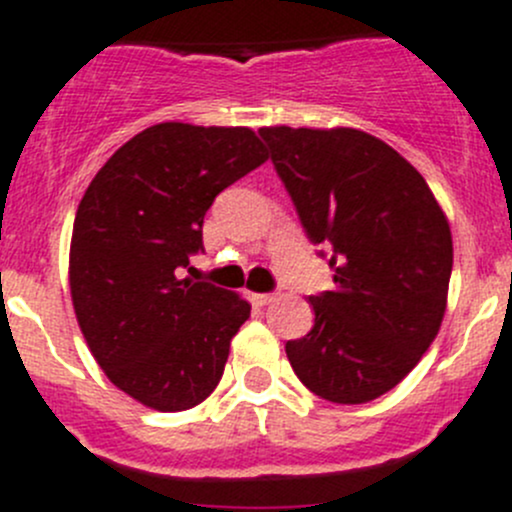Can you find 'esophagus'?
Listing matches in <instances>:
<instances>
[{
	"mask_svg": "<svg viewBox=\"0 0 512 512\" xmlns=\"http://www.w3.org/2000/svg\"><path fill=\"white\" fill-rule=\"evenodd\" d=\"M250 302L252 304H260V307H265V304L275 302V294H270V292H250Z\"/></svg>",
	"mask_w": 512,
	"mask_h": 512,
	"instance_id": "1",
	"label": "esophagus"
}]
</instances>
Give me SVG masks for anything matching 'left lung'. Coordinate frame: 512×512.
Instances as JSON below:
<instances>
[{
	"mask_svg": "<svg viewBox=\"0 0 512 512\" xmlns=\"http://www.w3.org/2000/svg\"><path fill=\"white\" fill-rule=\"evenodd\" d=\"M332 292L309 294L314 327L287 342L319 399L366 404L394 389L441 329L453 240L423 175L356 128H260Z\"/></svg>",
	"mask_w": 512,
	"mask_h": 512,
	"instance_id": "1",
	"label": "left lung"
}]
</instances>
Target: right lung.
I'll return each instance as SVG.
<instances>
[{
  "instance_id": "1",
  "label": "right lung",
  "mask_w": 512,
  "mask_h": 512,
  "mask_svg": "<svg viewBox=\"0 0 512 512\" xmlns=\"http://www.w3.org/2000/svg\"><path fill=\"white\" fill-rule=\"evenodd\" d=\"M267 160L250 128L158 123L123 143L81 198L69 255L74 312L108 379L156 411L208 399L250 304L180 280L220 193Z\"/></svg>"
}]
</instances>
